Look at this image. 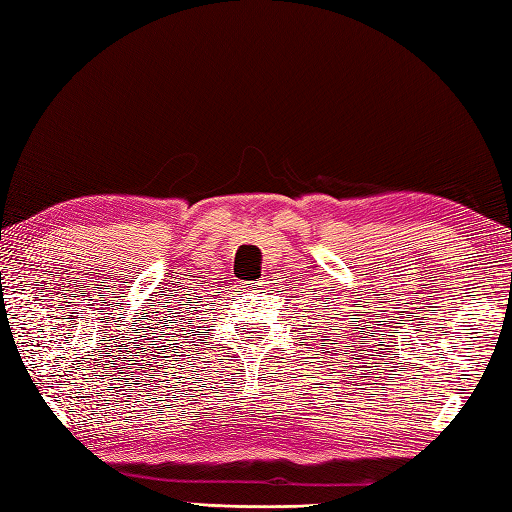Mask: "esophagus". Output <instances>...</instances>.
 Returning a JSON list of instances; mask_svg holds the SVG:
<instances>
[{"mask_svg": "<svg viewBox=\"0 0 512 512\" xmlns=\"http://www.w3.org/2000/svg\"><path fill=\"white\" fill-rule=\"evenodd\" d=\"M264 286H266L264 279L257 281V284H242V288H244L246 292H259V290H264Z\"/></svg>", "mask_w": 512, "mask_h": 512, "instance_id": "34e87169", "label": "esophagus"}]
</instances>
